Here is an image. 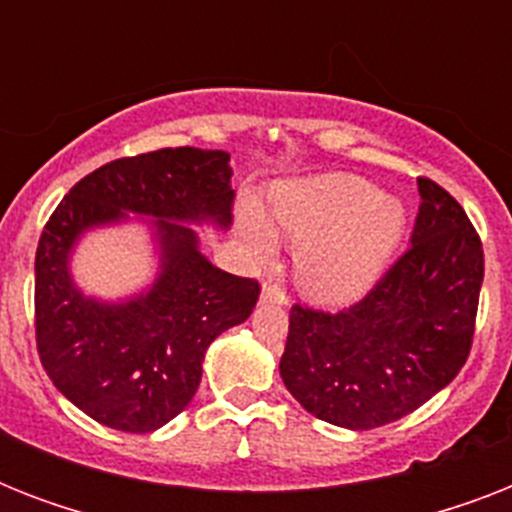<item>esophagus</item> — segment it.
Listing matches in <instances>:
<instances>
[{
	"instance_id": "obj_1",
	"label": "esophagus",
	"mask_w": 512,
	"mask_h": 512,
	"mask_svg": "<svg viewBox=\"0 0 512 512\" xmlns=\"http://www.w3.org/2000/svg\"><path fill=\"white\" fill-rule=\"evenodd\" d=\"M260 303H271V305H289L287 292L281 287H273V284H265L263 292H260Z\"/></svg>"
}]
</instances>
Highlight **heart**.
Listing matches in <instances>:
<instances>
[{"mask_svg": "<svg viewBox=\"0 0 512 512\" xmlns=\"http://www.w3.org/2000/svg\"><path fill=\"white\" fill-rule=\"evenodd\" d=\"M273 220L300 244V287L324 305H348L380 281L406 231L404 204L356 175H319L273 193ZM241 233L257 260H271L276 231L260 209L241 212Z\"/></svg>", "mask_w": 512, "mask_h": 512, "instance_id": "1", "label": "heart"}]
</instances>
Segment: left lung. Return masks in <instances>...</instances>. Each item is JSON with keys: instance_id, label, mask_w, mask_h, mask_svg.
<instances>
[{"instance_id": "obj_1", "label": "left lung", "mask_w": 512, "mask_h": 512, "mask_svg": "<svg viewBox=\"0 0 512 512\" xmlns=\"http://www.w3.org/2000/svg\"><path fill=\"white\" fill-rule=\"evenodd\" d=\"M412 249L348 311L295 305L279 372L319 420L372 430L444 390L468 361L484 249L465 209L428 177Z\"/></svg>"}]
</instances>
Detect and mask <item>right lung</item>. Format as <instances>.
<instances>
[{
    "mask_svg": "<svg viewBox=\"0 0 512 512\" xmlns=\"http://www.w3.org/2000/svg\"><path fill=\"white\" fill-rule=\"evenodd\" d=\"M231 154L162 148L103 164L52 212L36 249V348L63 396L100 425L151 433L191 404L215 337L244 324L260 287L209 263L199 231L231 225ZM138 222L155 279L127 298L84 293L70 271L92 230Z\"/></svg>",
    "mask_w": 512,
    "mask_h": 512,
    "instance_id": "1",
    "label": "right lung"
}]
</instances>
